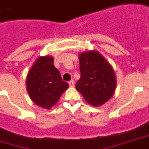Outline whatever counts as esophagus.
Instances as JSON below:
<instances>
[{
  "label": "esophagus",
  "instance_id": "34e87169",
  "mask_svg": "<svg viewBox=\"0 0 149 149\" xmlns=\"http://www.w3.org/2000/svg\"><path fill=\"white\" fill-rule=\"evenodd\" d=\"M69 85H70V87H73V86L74 85V81L73 80V79H72V80L70 81V82H69Z\"/></svg>",
  "mask_w": 149,
  "mask_h": 149
}]
</instances>
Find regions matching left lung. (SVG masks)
I'll list each match as a JSON object with an SVG mask.
<instances>
[{
	"label": "left lung",
	"mask_w": 149,
	"mask_h": 149,
	"mask_svg": "<svg viewBox=\"0 0 149 149\" xmlns=\"http://www.w3.org/2000/svg\"><path fill=\"white\" fill-rule=\"evenodd\" d=\"M81 77L76 89L86 101L93 106H100L113 95L116 79L111 65L96 51H88L79 55Z\"/></svg>",
	"instance_id": "obj_1"
}]
</instances>
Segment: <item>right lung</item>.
<instances>
[{
	"label": "right lung",
	"mask_w": 149,
	"mask_h": 149,
	"mask_svg": "<svg viewBox=\"0 0 149 149\" xmlns=\"http://www.w3.org/2000/svg\"><path fill=\"white\" fill-rule=\"evenodd\" d=\"M68 87L54 66L52 57H39L26 78V88L31 99L45 109H50L56 104Z\"/></svg>",
	"instance_id": "add662e5"
}]
</instances>
